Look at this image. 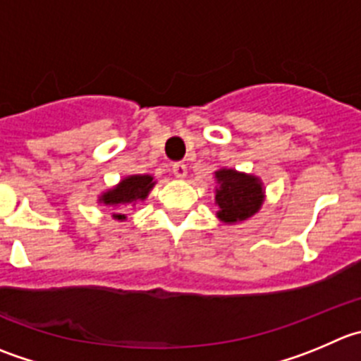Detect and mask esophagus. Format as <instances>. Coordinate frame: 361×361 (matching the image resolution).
Instances as JSON below:
<instances>
[{
  "mask_svg": "<svg viewBox=\"0 0 361 361\" xmlns=\"http://www.w3.org/2000/svg\"><path fill=\"white\" fill-rule=\"evenodd\" d=\"M171 171H173V175L177 178H184L188 175V166L184 163H175L171 166Z\"/></svg>",
  "mask_w": 361,
  "mask_h": 361,
  "instance_id": "esophagus-1",
  "label": "esophagus"
}]
</instances>
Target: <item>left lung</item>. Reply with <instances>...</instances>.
Listing matches in <instances>:
<instances>
[{
	"label": "left lung",
	"instance_id": "left-lung-1",
	"mask_svg": "<svg viewBox=\"0 0 361 361\" xmlns=\"http://www.w3.org/2000/svg\"><path fill=\"white\" fill-rule=\"evenodd\" d=\"M216 218L225 225H238L253 218L266 200L260 177L234 168L221 166L214 171Z\"/></svg>",
	"mask_w": 361,
	"mask_h": 361
}]
</instances>
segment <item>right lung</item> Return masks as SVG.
<instances>
[{
	"label": "right lung",
	"mask_w": 361,
	"mask_h": 361,
	"mask_svg": "<svg viewBox=\"0 0 361 361\" xmlns=\"http://www.w3.org/2000/svg\"><path fill=\"white\" fill-rule=\"evenodd\" d=\"M154 186H156V180L152 175H127V177L120 178L118 184L102 191L97 197V204L111 209L113 219L123 221L127 219V216L122 214L123 209L129 205H136L138 202H145Z\"/></svg>",
	"instance_id": "1"
}]
</instances>
